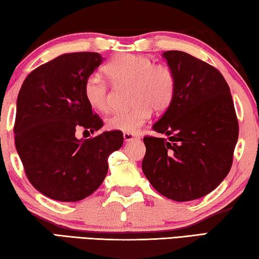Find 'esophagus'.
Masks as SVG:
<instances>
[{"mask_svg": "<svg viewBox=\"0 0 259 259\" xmlns=\"http://www.w3.org/2000/svg\"><path fill=\"white\" fill-rule=\"evenodd\" d=\"M123 138L125 142H131V140H135V139H138L139 137L137 135L135 134H128V133H124L123 134Z\"/></svg>", "mask_w": 259, "mask_h": 259, "instance_id": "obj_1", "label": "esophagus"}]
</instances>
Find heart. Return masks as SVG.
Masks as SVG:
<instances>
[{
  "label": "heart",
  "mask_w": 259,
  "mask_h": 259,
  "mask_svg": "<svg viewBox=\"0 0 259 259\" xmlns=\"http://www.w3.org/2000/svg\"><path fill=\"white\" fill-rule=\"evenodd\" d=\"M104 72L115 84L131 85L133 106L113 113L106 121L107 128L122 133H136L151 117L152 109L164 112L170 106L176 88L172 69L165 64H154L150 57L121 54L105 65ZM87 102L98 112L109 108V91L106 81L93 74L84 83Z\"/></svg>",
  "instance_id": "heart-1"
}]
</instances>
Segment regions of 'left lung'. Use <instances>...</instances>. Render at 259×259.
<instances>
[{
  "instance_id": "8db88e82",
  "label": "left lung",
  "mask_w": 259,
  "mask_h": 259,
  "mask_svg": "<svg viewBox=\"0 0 259 259\" xmlns=\"http://www.w3.org/2000/svg\"><path fill=\"white\" fill-rule=\"evenodd\" d=\"M176 78L174 99L146 136L142 168L165 198L192 201L213 191L230 172L239 137L230 87L211 65L183 51L163 52Z\"/></svg>"
}]
</instances>
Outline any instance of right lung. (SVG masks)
Returning <instances> with one entry per match:
<instances>
[{
    "instance_id": "obj_1",
    "label": "right lung",
    "mask_w": 259,
    "mask_h": 259,
    "mask_svg": "<svg viewBox=\"0 0 259 259\" xmlns=\"http://www.w3.org/2000/svg\"><path fill=\"white\" fill-rule=\"evenodd\" d=\"M102 61L97 52L61 55L30 72L20 88L16 148L30 184L52 200L76 202L93 194L106 177L109 154L123 144L117 130L75 136L103 126L84 96L87 78Z\"/></svg>"
}]
</instances>
